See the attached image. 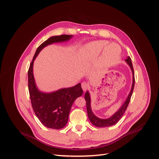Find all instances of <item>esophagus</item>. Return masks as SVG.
<instances>
[{
    "mask_svg": "<svg viewBox=\"0 0 159 159\" xmlns=\"http://www.w3.org/2000/svg\"><path fill=\"white\" fill-rule=\"evenodd\" d=\"M81 86H82V88L83 91H86L88 89V88H89L88 84H87L86 82H83L81 84Z\"/></svg>",
    "mask_w": 159,
    "mask_h": 159,
    "instance_id": "obj_1",
    "label": "esophagus"
}]
</instances>
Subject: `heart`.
<instances>
[{"label": "heart", "instance_id": "1", "mask_svg": "<svg viewBox=\"0 0 159 159\" xmlns=\"http://www.w3.org/2000/svg\"><path fill=\"white\" fill-rule=\"evenodd\" d=\"M120 48L115 43H109L107 40H98L88 44L84 49L85 54L91 58L101 55L99 63L102 66H109L119 59Z\"/></svg>", "mask_w": 159, "mask_h": 159}]
</instances>
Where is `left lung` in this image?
<instances>
[{"label": "left lung", "mask_w": 159, "mask_h": 159, "mask_svg": "<svg viewBox=\"0 0 159 159\" xmlns=\"http://www.w3.org/2000/svg\"><path fill=\"white\" fill-rule=\"evenodd\" d=\"M126 62L128 64V65L130 66V68L131 69L132 73H133V84H132V88L131 89L130 93L126 99V101H125V102L123 104L122 107L120 108L119 110L118 111H116L112 116H111L110 118L107 119H101L93 113L92 111H91V100H90V97H89V93L88 91H86V93H85L84 98L86 102V107H87V112H88V118L91 122L92 123L94 126L98 128H104V127H109L111 126H113V125L115 124L116 123H117L119 120L121 119L122 115H124L125 111L126 110L127 107L128 106V104L129 103L130 99L133 93V89H134V86H135V74H134V70H133V64L131 62V58L129 57H128L126 60Z\"/></svg>", "instance_id": "obj_1"}]
</instances>
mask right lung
<instances>
[{"instance_id":"obj_1","label":"right lung","mask_w":159,"mask_h":159,"mask_svg":"<svg viewBox=\"0 0 159 159\" xmlns=\"http://www.w3.org/2000/svg\"><path fill=\"white\" fill-rule=\"evenodd\" d=\"M71 37V35H61L52 37L44 41L37 49L28 70V89L33 110L40 122L49 128L59 129L66 126L71 106L75 100L82 95L83 90L79 83L73 87L61 89L51 93L40 92L36 87L33 77V62L44 47L68 40Z\"/></svg>"}]
</instances>
